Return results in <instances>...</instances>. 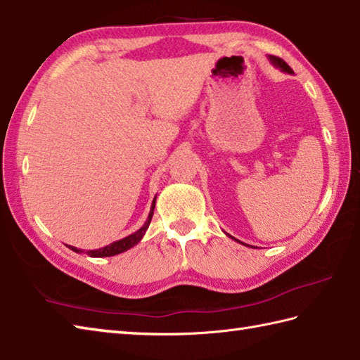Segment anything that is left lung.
Masks as SVG:
<instances>
[{
  "instance_id": "8db88e82",
  "label": "left lung",
  "mask_w": 360,
  "mask_h": 360,
  "mask_svg": "<svg viewBox=\"0 0 360 360\" xmlns=\"http://www.w3.org/2000/svg\"><path fill=\"white\" fill-rule=\"evenodd\" d=\"M269 60H270V63L274 65V67H276V68H280L283 72H288V75H293V70L289 67L288 63H285L283 58H280V57H275V56H269ZM230 236V234H229ZM234 239V238H233ZM236 240V239H234ZM242 244V242H240Z\"/></svg>"
}]
</instances>
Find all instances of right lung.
Listing matches in <instances>:
<instances>
[{
	"label": "right lung",
	"instance_id": "right-lung-1",
	"mask_svg": "<svg viewBox=\"0 0 360 360\" xmlns=\"http://www.w3.org/2000/svg\"><path fill=\"white\" fill-rule=\"evenodd\" d=\"M155 200H157V195H155V199L152 200V207H150V211H149L148 221L144 222V225L141 226V229L136 230L135 233L129 234V236H126V238H122V239H120V240H115V242H112V244H108V245L102 247V248H98V250H88L86 255L91 256V258H105V256L120 255V253H122V252H127L129 248L135 247V245L138 244V242L143 239L146 231H148V229H149L150 221H152V216H153V208H155ZM68 248H71V250L76 252V253H82V250H80V248L71 247V245H68Z\"/></svg>",
	"mask_w": 360,
	"mask_h": 360
}]
</instances>
